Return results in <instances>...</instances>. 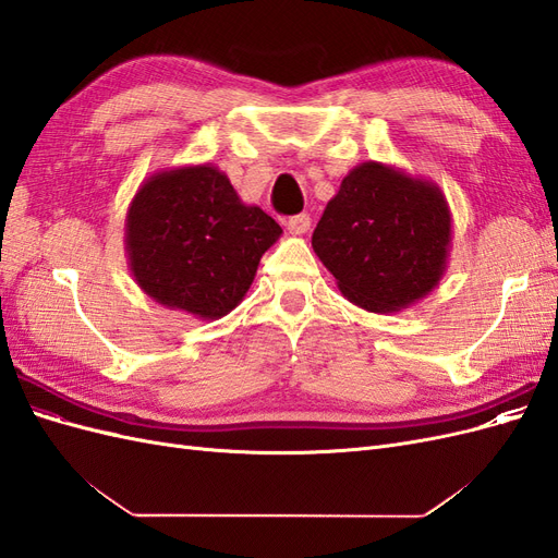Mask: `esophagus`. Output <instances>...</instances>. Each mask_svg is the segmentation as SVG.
Returning <instances> with one entry per match:
<instances>
[{"label": "esophagus", "mask_w": 558, "mask_h": 558, "mask_svg": "<svg viewBox=\"0 0 558 558\" xmlns=\"http://www.w3.org/2000/svg\"><path fill=\"white\" fill-rule=\"evenodd\" d=\"M310 226H312L310 214H298L286 221V228H289V232H293V234H305L310 230Z\"/></svg>", "instance_id": "1"}]
</instances>
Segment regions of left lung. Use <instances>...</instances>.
I'll return each mask as SVG.
<instances>
[{
    "mask_svg": "<svg viewBox=\"0 0 558 558\" xmlns=\"http://www.w3.org/2000/svg\"><path fill=\"white\" fill-rule=\"evenodd\" d=\"M312 246L353 305L400 312L447 272L451 211L437 183L369 160L342 179Z\"/></svg>",
    "mask_w": 558,
    "mask_h": 558,
    "instance_id": "8db88e82",
    "label": "left lung"
}]
</instances>
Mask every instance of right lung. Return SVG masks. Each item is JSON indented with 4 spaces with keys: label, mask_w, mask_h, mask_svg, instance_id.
<instances>
[{
    "label": "right lung",
    "mask_w": 558,
    "mask_h": 558,
    "mask_svg": "<svg viewBox=\"0 0 558 558\" xmlns=\"http://www.w3.org/2000/svg\"><path fill=\"white\" fill-rule=\"evenodd\" d=\"M279 234L275 218L244 205L209 162L148 177L125 216L128 265L140 289L202 320L240 305Z\"/></svg>",
    "instance_id": "1"
}]
</instances>
